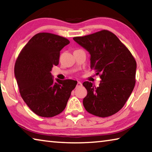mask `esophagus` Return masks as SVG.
I'll use <instances>...</instances> for the list:
<instances>
[{"label": "esophagus", "instance_id": "obj_1", "mask_svg": "<svg viewBox=\"0 0 152 152\" xmlns=\"http://www.w3.org/2000/svg\"><path fill=\"white\" fill-rule=\"evenodd\" d=\"M82 83L80 82H79V81H78V82H77V85H76V87H80V86H82Z\"/></svg>", "mask_w": 152, "mask_h": 152}]
</instances>
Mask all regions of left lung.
I'll use <instances>...</instances> for the list:
<instances>
[{
  "label": "left lung",
  "instance_id": "8db88e82",
  "mask_svg": "<svg viewBox=\"0 0 152 152\" xmlns=\"http://www.w3.org/2000/svg\"><path fill=\"white\" fill-rule=\"evenodd\" d=\"M73 39L91 54V68L100 76L98 87L88 81L83 104L89 113L100 117L122 109L134 88L137 64L129 50L116 35L107 30L75 37Z\"/></svg>",
  "mask_w": 152,
  "mask_h": 152
}]
</instances>
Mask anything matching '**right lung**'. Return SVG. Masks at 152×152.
Segmentation results:
<instances>
[{
    "instance_id": "obj_1",
    "label": "right lung",
    "mask_w": 152,
    "mask_h": 152,
    "mask_svg": "<svg viewBox=\"0 0 152 152\" xmlns=\"http://www.w3.org/2000/svg\"><path fill=\"white\" fill-rule=\"evenodd\" d=\"M70 43L66 38L50 33L35 35L20 51L15 65V76L22 99L36 115L52 117L66 107L75 88L73 80L54 81L50 72L58 66L60 53Z\"/></svg>"
}]
</instances>
